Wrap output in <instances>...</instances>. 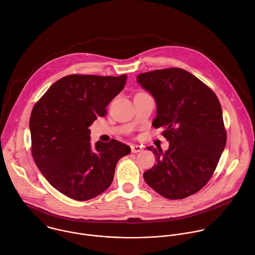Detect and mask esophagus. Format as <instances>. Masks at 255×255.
I'll list each match as a JSON object with an SVG mask.
<instances>
[{"mask_svg":"<svg viewBox=\"0 0 255 255\" xmlns=\"http://www.w3.org/2000/svg\"><path fill=\"white\" fill-rule=\"evenodd\" d=\"M130 148H131V152H133V153H136V152H139L142 150V146L138 145V144H131Z\"/></svg>","mask_w":255,"mask_h":255,"instance_id":"1","label":"esophagus"}]
</instances>
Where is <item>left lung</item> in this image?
Instances as JSON below:
<instances>
[{"mask_svg": "<svg viewBox=\"0 0 255 255\" xmlns=\"http://www.w3.org/2000/svg\"><path fill=\"white\" fill-rule=\"evenodd\" d=\"M136 82L156 104L154 128H163L168 149L147 146L156 163L143 173L161 196L182 199L200 190L214 172L226 143L222 110L215 94L177 68L139 74Z\"/></svg>", "mask_w": 255, "mask_h": 255, "instance_id": "8db88e82", "label": "left lung"}]
</instances>
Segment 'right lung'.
I'll return each mask as SVG.
<instances>
[{
	"label": "right lung",
	"mask_w": 255,
	"mask_h": 255,
	"mask_svg": "<svg viewBox=\"0 0 255 255\" xmlns=\"http://www.w3.org/2000/svg\"><path fill=\"white\" fill-rule=\"evenodd\" d=\"M127 75H71L57 81L35 105L31 119L34 160L57 190L85 201L104 192L118 161L130 147L113 139L91 142L89 127L106 117L107 107L123 91Z\"/></svg>",
	"instance_id": "right-lung-1"
}]
</instances>
